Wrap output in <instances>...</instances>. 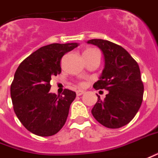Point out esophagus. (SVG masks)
<instances>
[{
    "label": "esophagus",
    "instance_id": "esophagus-1",
    "mask_svg": "<svg viewBox=\"0 0 158 158\" xmlns=\"http://www.w3.org/2000/svg\"><path fill=\"white\" fill-rule=\"evenodd\" d=\"M84 93H85V91L81 90H79L76 91V94H77V96H81V95H83Z\"/></svg>",
    "mask_w": 158,
    "mask_h": 158
}]
</instances>
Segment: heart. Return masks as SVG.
Returning <instances> with one entry per match:
<instances>
[{
    "mask_svg": "<svg viewBox=\"0 0 158 158\" xmlns=\"http://www.w3.org/2000/svg\"><path fill=\"white\" fill-rule=\"evenodd\" d=\"M95 51H97V50L94 49V48H87V49H85V50L84 51L83 56H85V55H88V54H90V53L95 52Z\"/></svg>",
    "mask_w": 158,
    "mask_h": 158,
    "instance_id": "b5f03b06",
    "label": "heart"
}]
</instances>
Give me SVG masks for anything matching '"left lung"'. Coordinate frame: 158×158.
Segmentation results:
<instances>
[{
  "mask_svg": "<svg viewBox=\"0 0 158 158\" xmlns=\"http://www.w3.org/2000/svg\"><path fill=\"white\" fill-rule=\"evenodd\" d=\"M87 44L98 46L104 57V68L93 87L109 91L104 100L98 95L91 114L106 127L120 128L133 120L143 101L139 67L120 45L102 39H91Z\"/></svg>",
  "mask_w": 158,
  "mask_h": 158,
  "instance_id": "1",
  "label": "left lung"
}]
</instances>
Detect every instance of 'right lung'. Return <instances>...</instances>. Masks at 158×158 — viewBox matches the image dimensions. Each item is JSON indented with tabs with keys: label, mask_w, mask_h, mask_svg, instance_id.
Wrapping results in <instances>:
<instances>
[{
	"label": "right lung",
	"mask_w": 158,
	"mask_h": 158,
	"mask_svg": "<svg viewBox=\"0 0 158 158\" xmlns=\"http://www.w3.org/2000/svg\"><path fill=\"white\" fill-rule=\"evenodd\" d=\"M78 46L77 43L44 46L23 60L15 72L10 90L14 110L31 133L52 136L67 121L76 93L68 89L61 96L50 93V80L60 73L62 56Z\"/></svg>",
	"instance_id": "obj_1"
}]
</instances>
